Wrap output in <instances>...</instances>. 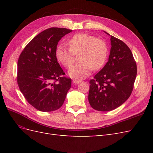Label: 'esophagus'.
<instances>
[{
	"instance_id": "esophagus-1",
	"label": "esophagus",
	"mask_w": 153,
	"mask_h": 153,
	"mask_svg": "<svg viewBox=\"0 0 153 153\" xmlns=\"http://www.w3.org/2000/svg\"><path fill=\"white\" fill-rule=\"evenodd\" d=\"M73 84H79V83L80 82V80H77V79H73Z\"/></svg>"
}]
</instances>
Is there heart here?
<instances>
[{"instance_id":"b5f03b06","label":"heart","mask_w":153,"mask_h":153,"mask_svg":"<svg viewBox=\"0 0 153 153\" xmlns=\"http://www.w3.org/2000/svg\"><path fill=\"white\" fill-rule=\"evenodd\" d=\"M69 48L59 45L55 48V55L57 61L65 68H70L73 64L75 55L80 53L78 65L69 69L68 74L72 78H84L89 76L92 69L102 68L106 61L108 48L103 39L90 34L79 33L68 41Z\"/></svg>"}]
</instances>
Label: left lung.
Masks as SVG:
<instances>
[{
    "instance_id": "1",
    "label": "left lung",
    "mask_w": 153,
    "mask_h": 153,
    "mask_svg": "<svg viewBox=\"0 0 153 153\" xmlns=\"http://www.w3.org/2000/svg\"><path fill=\"white\" fill-rule=\"evenodd\" d=\"M110 41L108 61L89 82V102L94 110L103 112L115 109L129 98L137 73L129 48L112 36Z\"/></svg>"
}]
</instances>
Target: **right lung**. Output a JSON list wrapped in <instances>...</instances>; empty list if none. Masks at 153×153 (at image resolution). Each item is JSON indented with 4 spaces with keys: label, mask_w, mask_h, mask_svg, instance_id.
I'll return each mask as SVG.
<instances>
[{
    "label": "right lung",
    "mask_w": 153,
    "mask_h": 153,
    "mask_svg": "<svg viewBox=\"0 0 153 153\" xmlns=\"http://www.w3.org/2000/svg\"><path fill=\"white\" fill-rule=\"evenodd\" d=\"M72 30L52 27L36 36L22 51L18 61L17 83L26 100L42 112L62 106L71 79L55 57V51L63 36Z\"/></svg>",
    "instance_id": "right-lung-1"
}]
</instances>
